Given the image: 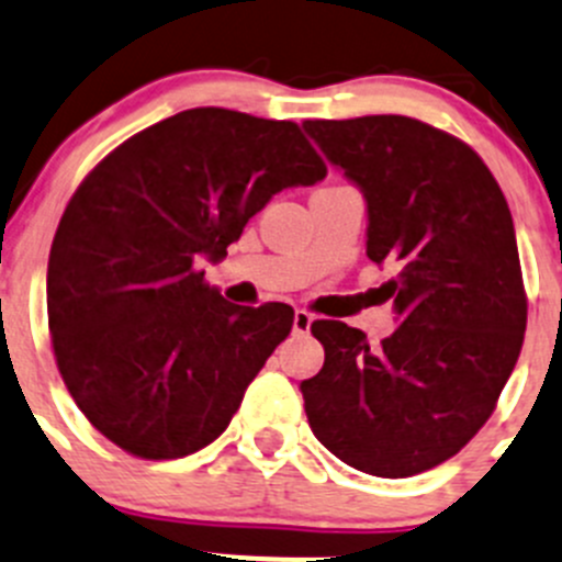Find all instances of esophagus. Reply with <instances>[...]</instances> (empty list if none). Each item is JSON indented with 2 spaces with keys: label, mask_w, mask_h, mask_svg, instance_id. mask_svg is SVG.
<instances>
[{
  "label": "esophagus",
  "mask_w": 562,
  "mask_h": 562,
  "mask_svg": "<svg viewBox=\"0 0 562 562\" xmlns=\"http://www.w3.org/2000/svg\"><path fill=\"white\" fill-rule=\"evenodd\" d=\"M312 323H314L312 314H308L306 308H297L295 317H292V330H295V334H308Z\"/></svg>",
  "instance_id": "obj_1"
}]
</instances>
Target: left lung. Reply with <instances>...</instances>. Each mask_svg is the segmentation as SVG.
<instances>
[{
  "label": "left lung",
  "mask_w": 562,
  "mask_h": 562,
  "mask_svg": "<svg viewBox=\"0 0 562 562\" xmlns=\"http://www.w3.org/2000/svg\"><path fill=\"white\" fill-rule=\"evenodd\" d=\"M367 198V256L397 330L372 347L317 319L325 364L301 383L308 425L339 461L375 477L445 463L494 414L521 352L527 295L507 201L463 140L405 115L306 121Z\"/></svg>",
  "instance_id": "1"
}]
</instances>
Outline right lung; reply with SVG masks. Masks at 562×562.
I'll use <instances>...</instances> for the list:
<instances>
[{"label": "right lung", "instance_id": "add662e5", "mask_svg": "<svg viewBox=\"0 0 562 562\" xmlns=\"http://www.w3.org/2000/svg\"><path fill=\"white\" fill-rule=\"evenodd\" d=\"M325 173L292 121L195 106L85 176L52 243L46 308L63 383L101 436L173 461L226 430L295 312L234 306L195 261L223 259L276 192Z\"/></svg>", "mask_w": 562, "mask_h": 562}]
</instances>
